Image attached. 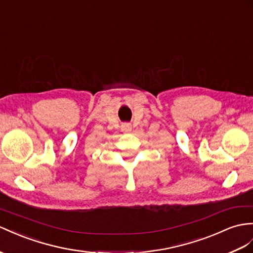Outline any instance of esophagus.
Instances as JSON below:
<instances>
[{
    "label": "esophagus",
    "instance_id": "obj_1",
    "mask_svg": "<svg viewBox=\"0 0 253 253\" xmlns=\"http://www.w3.org/2000/svg\"><path fill=\"white\" fill-rule=\"evenodd\" d=\"M122 130L124 131V132H129V131H131V126L129 125V124L123 125V126H122Z\"/></svg>",
    "mask_w": 253,
    "mask_h": 253
}]
</instances>
